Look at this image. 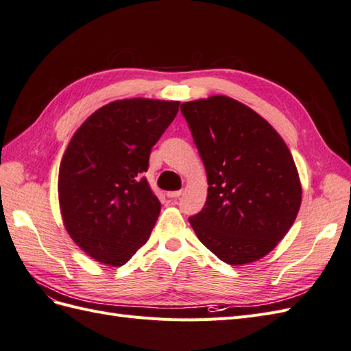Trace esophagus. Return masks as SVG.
I'll return each mask as SVG.
<instances>
[{
	"label": "esophagus",
	"instance_id": "1",
	"mask_svg": "<svg viewBox=\"0 0 351 351\" xmlns=\"http://www.w3.org/2000/svg\"><path fill=\"white\" fill-rule=\"evenodd\" d=\"M183 195V190H176V192H168L167 196L171 197V199H177Z\"/></svg>",
	"mask_w": 351,
	"mask_h": 351
}]
</instances>
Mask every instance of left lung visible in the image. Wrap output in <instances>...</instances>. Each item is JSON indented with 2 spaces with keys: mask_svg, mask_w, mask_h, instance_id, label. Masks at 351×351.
Listing matches in <instances>:
<instances>
[{
  "mask_svg": "<svg viewBox=\"0 0 351 351\" xmlns=\"http://www.w3.org/2000/svg\"><path fill=\"white\" fill-rule=\"evenodd\" d=\"M208 176L197 239L228 265L254 262L287 234L302 204L294 159L272 125L222 95L182 104Z\"/></svg>",
  "mask_w": 351,
  "mask_h": 351,
  "instance_id": "left-lung-1",
  "label": "left lung"
}]
</instances>
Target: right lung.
Segmentation results:
<instances>
[{"label":"right lung","instance_id":"add662e5","mask_svg":"<svg viewBox=\"0 0 351 351\" xmlns=\"http://www.w3.org/2000/svg\"><path fill=\"white\" fill-rule=\"evenodd\" d=\"M178 105L114 101L71 137L60 165V209L70 237L95 261L121 267L149 239L161 202L142 174Z\"/></svg>","mask_w":351,"mask_h":351}]
</instances>
